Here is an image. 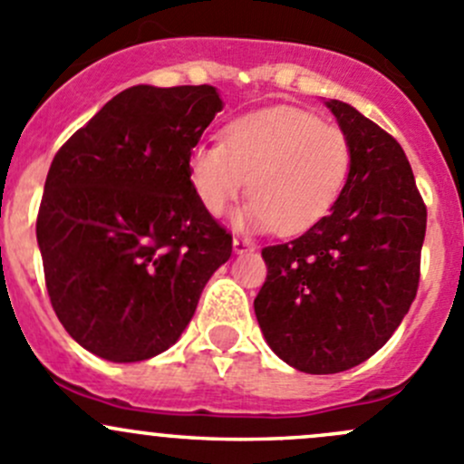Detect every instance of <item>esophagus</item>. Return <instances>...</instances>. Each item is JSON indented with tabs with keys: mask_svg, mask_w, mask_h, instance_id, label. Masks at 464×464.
<instances>
[{
	"mask_svg": "<svg viewBox=\"0 0 464 464\" xmlns=\"http://www.w3.org/2000/svg\"><path fill=\"white\" fill-rule=\"evenodd\" d=\"M232 246H234V252H237V255H246V252H250V250H252V247H255V243H252V241H250V238H243V237H234Z\"/></svg>",
	"mask_w": 464,
	"mask_h": 464,
	"instance_id": "esophagus-1",
	"label": "esophagus"
}]
</instances>
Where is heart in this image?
<instances>
[{"label": "heart", "mask_w": 464, "mask_h": 464, "mask_svg": "<svg viewBox=\"0 0 464 464\" xmlns=\"http://www.w3.org/2000/svg\"><path fill=\"white\" fill-rule=\"evenodd\" d=\"M351 169V142L313 113L275 107L226 127L189 154L194 192L212 217H223L250 189L238 226L302 232L333 208ZM253 188H249V179Z\"/></svg>", "instance_id": "obj_1"}]
</instances>
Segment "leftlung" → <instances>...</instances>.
<instances>
[{"label": "left lung", "mask_w": 464, "mask_h": 464, "mask_svg": "<svg viewBox=\"0 0 464 464\" xmlns=\"http://www.w3.org/2000/svg\"><path fill=\"white\" fill-rule=\"evenodd\" d=\"M351 142L346 185L326 217L261 250L255 299L267 346L297 371L331 375L375 355L418 293L427 205L391 133L339 100L326 102Z\"/></svg>", "instance_id": "left-lung-1"}]
</instances>
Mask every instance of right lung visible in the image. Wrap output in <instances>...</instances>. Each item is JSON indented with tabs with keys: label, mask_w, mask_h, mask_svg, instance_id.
<instances>
[{
	"label": "right lung",
	"mask_w": 464,
	"mask_h": 464,
	"mask_svg": "<svg viewBox=\"0 0 464 464\" xmlns=\"http://www.w3.org/2000/svg\"><path fill=\"white\" fill-rule=\"evenodd\" d=\"M223 109L217 89H125L51 162L37 212L46 290L71 337L109 362L167 351L232 234L200 205L189 154Z\"/></svg>",
	"instance_id": "1"
}]
</instances>
